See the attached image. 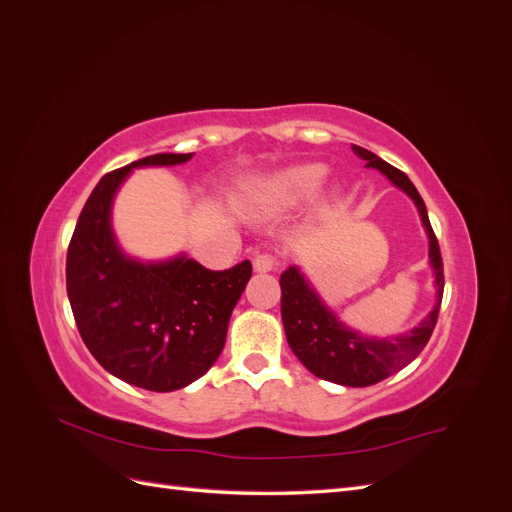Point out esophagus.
Returning a JSON list of instances; mask_svg holds the SVG:
<instances>
[{"mask_svg":"<svg viewBox=\"0 0 512 512\" xmlns=\"http://www.w3.org/2000/svg\"><path fill=\"white\" fill-rule=\"evenodd\" d=\"M254 269H256L258 273H269V271H273V269H275V258H273L271 254H267V252H258V254L254 256Z\"/></svg>","mask_w":512,"mask_h":512,"instance_id":"34e87169","label":"esophagus"}]
</instances>
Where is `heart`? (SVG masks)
<instances>
[{
  "label": "heart",
  "mask_w": 512,
  "mask_h": 512,
  "mask_svg": "<svg viewBox=\"0 0 512 512\" xmlns=\"http://www.w3.org/2000/svg\"><path fill=\"white\" fill-rule=\"evenodd\" d=\"M327 177V166L318 162L294 164L277 170L271 177L262 181L258 190V200L262 209L286 211L301 205L303 200L312 198Z\"/></svg>",
  "instance_id": "obj_1"
}]
</instances>
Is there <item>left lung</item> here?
Instances as JSON below:
<instances>
[{
  "mask_svg": "<svg viewBox=\"0 0 512 512\" xmlns=\"http://www.w3.org/2000/svg\"><path fill=\"white\" fill-rule=\"evenodd\" d=\"M352 151L367 162V168L380 170L395 188L404 190L412 198L427 232L429 265L433 269V277H436L433 280V286H436V303H433V309L421 320V324H416L412 331L404 335L367 337L346 327L324 305V301L318 297L314 286L305 280L299 267H288L282 273V322L288 346L314 376L359 389V386H371L393 376L395 371L414 361L418 352L425 348L440 312L444 271L438 239L433 235L427 218V207L408 175L359 145H352Z\"/></svg>",
  "mask_w": 512,
  "mask_h": 512,
  "instance_id": "1",
  "label": "left lung"
}]
</instances>
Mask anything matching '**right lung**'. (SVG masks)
I'll return each mask as SVG.
<instances>
[{
    "instance_id": "right-lung-1",
    "label": "right lung",
    "mask_w": 512,
    "mask_h": 512,
    "mask_svg": "<svg viewBox=\"0 0 512 512\" xmlns=\"http://www.w3.org/2000/svg\"><path fill=\"white\" fill-rule=\"evenodd\" d=\"M194 153H156L104 175L87 198L68 247L66 286L89 352L115 378L168 393L218 361L230 314L252 277V262L211 271L179 254L143 262L121 250L113 200L134 168L175 166Z\"/></svg>"
}]
</instances>
